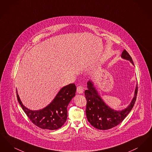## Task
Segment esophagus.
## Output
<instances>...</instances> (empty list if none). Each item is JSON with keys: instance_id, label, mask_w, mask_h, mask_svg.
Segmentation results:
<instances>
[{"instance_id": "obj_1", "label": "esophagus", "mask_w": 152, "mask_h": 152, "mask_svg": "<svg viewBox=\"0 0 152 152\" xmlns=\"http://www.w3.org/2000/svg\"><path fill=\"white\" fill-rule=\"evenodd\" d=\"M84 92V88L81 86H79L77 88V94H82L83 92Z\"/></svg>"}]
</instances>
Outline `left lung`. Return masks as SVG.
<instances>
[{"label":"left lung","mask_w":152,"mask_h":152,"mask_svg":"<svg viewBox=\"0 0 152 152\" xmlns=\"http://www.w3.org/2000/svg\"><path fill=\"white\" fill-rule=\"evenodd\" d=\"M121 58L129 60L134 65L133 60L128 52L124 50ZM88 89L85 91L87 99L86 115L89 123L96 129L107 130L111 129L121 123L133 108L136 100L138 86L136 87L134 97L130 104L122 110H116L109 107L103 101L94 87L93 82L89 80L87 83Z\"/></svg>","instance_id":"left-lung-1"}]
</instances>
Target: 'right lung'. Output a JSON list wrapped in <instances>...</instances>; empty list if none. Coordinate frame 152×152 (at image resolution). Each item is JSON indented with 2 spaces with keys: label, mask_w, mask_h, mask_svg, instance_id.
Segmentation results:
<instances>
[{
  "label": "right lung",
  "mask_w": 152,
  "mask_h": 152,
  "mask_svg": "<svg viewBox=\"0 0 152 152\" xmlns=\"http://www.w3.org/2000/svg\"><path fill=\"white\" fill-rule=\"evenodd\" d=\"M76 91L75 84L63 87L49 105L37 110L26 108L20 100L17 90L16 94L19 103L32 123L43 129L56 130L61 128L66 120L67 107L76 95Z\"/></svg>",
  "instance_id": "add662e5"
}]
</instances>
